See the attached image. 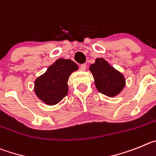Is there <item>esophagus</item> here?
I'll return each mask as SVG.
<instances>
[{
  "instance_id": "1",
  "label": "esophagus",
  "mask_w": 156,
  "mask_h": 156,
  "mask_svg": "<svg viewBox=\"0 0 156 156\" xmlns=\"http://www.w3.org/2000/svg\"><path fill=\"white\" fill-rule=\"evenodd\" d=\"M80 71H85V70H86V65L85 64H81V66H80Z\"/></svg>"
}]
</instances>
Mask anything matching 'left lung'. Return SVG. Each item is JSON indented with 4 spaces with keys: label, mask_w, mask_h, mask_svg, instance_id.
Here are the masks:
<instances>
[{
    "label": "left lung",
    "mask_w": 156,
    "mask_h": 156,
    "mask_svg": "<svg viewBox=\"0 0 156 156\" xmlns=\"http://www.w3.org/2000/svg\"><path fill=\"white\" fill-rule=\"evenodd\" d=\"M95 85L99 92L109 97L118 95L125 86V78L104 59L97 58L90 65Z\"/></svg>",
    "instance_id": "1"
}]
</instances>
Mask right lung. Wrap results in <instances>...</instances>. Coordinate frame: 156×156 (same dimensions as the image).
<instances>
[{"label":"right lung","mask_w":156,"mask_h":156,"mask_svg":"<svg viewBox=\"0 0 156 156\" xmlns=\"http://www.w3.org/2000/svg\"><path fill=\"white\" fill-rule=\"evenodd\" d=\"M78 69V65L71 60H57L35 81L34 90L37 97L50 106L61 102L68 94L69 76Z\"/></svg>","instance_id":"add662e5"}]
</instances>
